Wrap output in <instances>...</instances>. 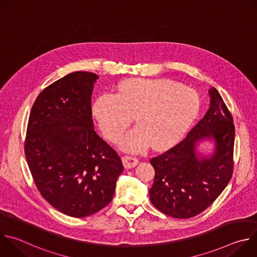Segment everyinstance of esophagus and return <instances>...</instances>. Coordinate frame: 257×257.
Listing matches in <instances>:
<instances>
[{"instance_id":"esophagus-1","label":"esophagus","mask_w":257,"mask_h":257,"mask_svg":"<svg viewBox=\"0 0 257 257\" xmlns=\"http://www.w3.org/2000/svg\"><path fill=\"white\" fill-rule=\"evenodd\" d=\"M122 162H123V165L126 169H131V168H134L135 166L138 165V160L136 158H133V157H130V156L123 157Z\"/></svg>"}]
</instances>
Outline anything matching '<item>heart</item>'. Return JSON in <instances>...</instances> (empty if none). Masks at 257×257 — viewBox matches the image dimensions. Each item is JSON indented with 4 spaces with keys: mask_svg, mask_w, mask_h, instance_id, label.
<instances>
[{
    "mask_svg": "<svg viewBox=\"0 0 257 257\" xmlns=\"http://www.w3.org/2000/svg\"><path fill=\"white\" fill-rule=\"evenodd\" d=\"M200 109L198 93L168 79H130L118 84L114 95L101 94L93 116L109 141L117 142L130 126L137 127L120 142L123 151L137 153L172 146L184 135Z\"/></svg>",
    "mask_w": 257,
    "mask_h": 257,
    "instance_id": "1",
    "label": "heart"
}]
</instances>
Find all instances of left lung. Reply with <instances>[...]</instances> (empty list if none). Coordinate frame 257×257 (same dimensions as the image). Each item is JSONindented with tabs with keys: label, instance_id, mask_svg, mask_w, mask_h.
<instances>
[{
	"label": "left lung",
	"instance_id": "obj_1",
	"mask_svg": "<svg viewBox=\"0 0 257 257\" xmlns=\"http://www.w3.org/2000/svg\"><path fill=\"white\" fill-rule=\"evenodd\" d=\"M209 107L186 137L166 153L153 158L155 181L152 203L175 218H189L206 209L223 192L233 173L235 127L221 94L208 90ZM214 142L213 153L203 156L197 146Z\"/></svg>",
	"mask_w": 257,
	"mask_h": 257
}]
</instances>
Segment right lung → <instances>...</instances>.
Instances as JSON below:
<instances>
[{
  "instance_id": "obj_1",
  "label": "right lung",
  "mask_w": 257,
  "mask_h": 257,
  "mask_svg": "<svg viewBox=\"0 0 257 257\" xmlns=\"http://www.w3.org/2000/svg\"><path fill=\"white\" fill-rule=\"evenodd\" d=\"M97 79L77 71L52 83L36 97L27 125L25 157L35 185L52 206L73 217L111 202L123 172L118 154L93 129Z\"/></svg>"
}]
</instances>
